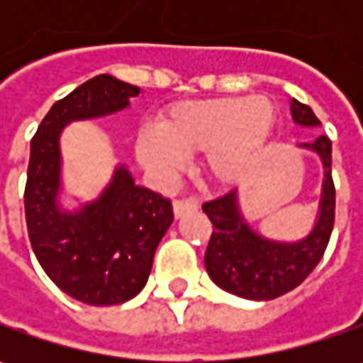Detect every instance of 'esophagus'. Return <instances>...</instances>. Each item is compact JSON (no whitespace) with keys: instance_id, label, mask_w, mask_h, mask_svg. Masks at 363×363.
I'll list each match as a JSON object with an SVG mask.
<instances>
[{"instance_id":"esophagus-1","label":"esophagus","mask_w":363,"mask_h":363,"mask_svg":"<svg viewBox=\"0 0 363 363\" xmlns=\"http://www.w3.org/2000/svg\"><path fill=\"white\" fill-rule=\"evenodd\" d=\"M198 208V200L196 198H182V200H175L174 202V214L175 218L184 216L186 212H191Z\"/></svg>"}]
</instances>
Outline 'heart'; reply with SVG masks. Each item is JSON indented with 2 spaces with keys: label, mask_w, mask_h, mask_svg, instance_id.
<instances>
[{
  "label": "heart",
  "mask_w": 363,
  "mask_h": 363,
  "mask_svg": "<svg viewBox=\"0 0 363 363\" xmlns=\"http://www.w3.org/2000/svg\"><path fill=\"white\" fill-rule=\"evenodd\" d=\"M277 125V106L267 96H228L175 105L160 133L137 137V155L163 179L182 172L184 157L206 153L203 169L218 186L242 179L264 155Z\"/></svg>",
  "instance_id": "obj_1"
}]
</instances>
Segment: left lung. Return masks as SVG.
<instances>
[{
	"label": "left lung",
	"mask_w": 363,
	"mask_h": 363,
	"mask_svg": "<svg viewBox=\"0 0 363 363\" xmlns=\"http://www.w3.org/2000/svg\"><path fill=\"white\" fill-rule=\"evenodd\" d=\"M293 119L305 127H317L311 106L291 101ZM301 147L319 153L325 169L321 208L317 224L307 238L285 244L260 238L250 230L238 212L236 189L214 198L202 206L214 230L206 248V271L220 289L242 299L271 301L299 286L323 257L335 220V186L331 177V141L319 135L313 143Z\"/></svg>",
	"instance_id": "1"
}]
</instances>
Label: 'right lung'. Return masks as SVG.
I'll return each mask as SVG.
<instances>
[{
    "instance_id": "obj_1",
    "label": "right lung",
    "mask_w": 363,
    "mask_h": 363,
    "mask_svg": "<svg viewBox=\"0 0 363 363\" xmlns=\"http://www.w3.org/2000/svg\"><path fill=\"white\" fill-rule=\"evenodd\" d=\"M137 94V86L115 77L91 78L54 103L30 145L23 206L34 255L54 285L86 305H119L145 286L174 210L119 167L96 202L78 214L60 212L58 139L66 123L117 113Z\"/></svg>"
}]
</instances>
